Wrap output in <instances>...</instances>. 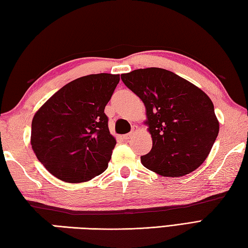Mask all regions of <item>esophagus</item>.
<instances>
[{"label":"esophagus","instance_id":"1","mask_svg":"<svg viewBox=\"0 0 248 248\" xmlns=\"http://www.w3.org/2000/svg\"><path fill=\"white\" fill-rule=\"evenodd\" d=\"M133 136H134V130H133V132H130V133H128V134L124 135V136H123V139H124V140H129V139L132 138Z\"/></svg>","mask_w":248,"mask_h":248}]
</instances>
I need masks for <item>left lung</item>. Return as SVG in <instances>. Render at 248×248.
I'll return each instance as SVG.
<instances>
[{"instance_id":"obj_1","label":"left lung","mask_w":248,"mask_h":248,"mask_svg":"<svg viewBox=\"0 0 248 248\" xmlns=\"http://www.w3.org/2000/svg\"><path fill=\"white\" fill-rule=\"evenodd\" d=\"M146 107L152 149L142 165L165 177H181L202 165L219 133L214 105L194 84L161 68L121 74Z\"/></svg>"}]
</instances>
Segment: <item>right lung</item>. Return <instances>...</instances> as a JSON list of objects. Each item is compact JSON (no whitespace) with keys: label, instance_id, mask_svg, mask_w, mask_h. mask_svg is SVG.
Returning a JSON list of instances; mask_svg holds the SVG:
<instances>
[{"label":"right lung","instance_id":"1","mask_svg":"<svg viewBox=\"0 0 248 248\" xmlns=\"http://www.w3.org/2000/svg\"><path fill=\"white\" fill-rule=\"evenodd\" d=\"M119 82V74L110 73L78 78L36 111L32 150L51 175L66 182H85L107 170L116 140L105 108Z\"/></svg>","mask_w":248,"mask_h":248}]
</instances>
